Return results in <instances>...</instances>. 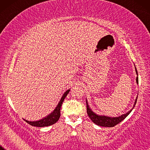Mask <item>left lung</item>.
<instances>
[{
  "mask_svg": "<svg viewBox=\"0 0 150 150\" xmlns=\"http://www.w3.org/2000/svg\"><path fill=\"white\" fill-rule=\"evenodd\" d=\"M135 71H136L137 75L138 76V72H137L136 67H135ZM136 81H137V83L138 84L139 83L138 77H137ZM137 97L136 98V100H135L134 104V106H133L132 108H134L135 104L137 103ZM86 102H87V111L88 116L89 117V118L91 119V120L94 123V124L98 125V126H102V127H113L115 126H116L117 124H118L119 123H120L122 121L124 120V119L130 113V112L132 111V108L130 111H128V112H126V114L122 115H121L120 117H107L105 115H99L96 114L95 112L92 111V110L89 108V104H88L87 100H86Z\"/></svg>",
  "mask_w": 150,
  "mask_h": 150,
  "instance_id": "left-lung-1",
  "label": "left lung"
}]
</instances>
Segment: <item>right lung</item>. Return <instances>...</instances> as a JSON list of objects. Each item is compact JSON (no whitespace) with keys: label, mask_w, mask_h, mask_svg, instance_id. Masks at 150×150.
Segmentation results:
<instances>
[{"label":"right lung","mask_w":150,"mask_h":150,"mask_svg":"<svg viewBox=\"0 0 150 150\" xmlns=\"http://www.w3.org/2000/svg\"><path fill=\"white\" fill-rule=\"evenodd\" d=\"M69 91H70V89L67 90V91L65 92L64 94H63L62 96V98H61V100L59 101L58 105L57 106L56 108H55V109L53 110L52 112H51L50 115H48L46 117L43 118L40 120L35 121V122H29V121H27L26 120H24V121H25L26 122H27L28 124L36 127L49 126L55 124V123L59 120V117H60L61 105H62L63 100H65V97H66L67 94H68Z\"/></svg>","instance_id":"obj_1"}]
</instances>
